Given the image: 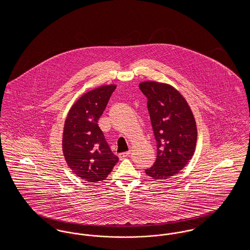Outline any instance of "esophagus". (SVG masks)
I'll use <instances>...</instances> for the list:
<instances>
[{"instance_id":"34e87169","label":"esophagus","mask_w":250,"mask_h":250,"mask_svg":"<svg viewBox=\"0 0 250 250\" xmlns=\"http://www.w3.org/2000/svg\"><path fill=\"white\" fill-rule=\"evenodd\" d=\"M129 155H130V151H128V152H125V153H121V154H119V158L122 160V159H124V158L127 157Z\"/></svg>"}]
</instances>
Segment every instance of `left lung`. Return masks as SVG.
<instances>
[{
    "mask_svg": "<svg viewBox=\"0 0 250 250\" xmlns=\"http://www.w3.org/2000/svg\"><path fill=\"white\" fill-rule=\"evenodd\" d=\"M139 87L148 99L157 148L155 164L145 173L155 180H166L180 172L194 155L196 121L186 98L173 86L147 81Z\"/></svg>",
    "mask_w": 250,
    "mask_h": 250,
    "instance_id": "obj_1",
    "label": "left lung"
}]
</instances>
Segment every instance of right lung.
<instances>
[{"label": "right lung", "mask_w": 250, "mask_h": 250, "mask_svg": "<svg viewBox=\"0 0 250 250\" xmlns=\"http://www.w3.org/2000/svg\"><path fill=\"white\" fill-rule=\"evenodd\" d=\"M115 88V84L103 85L85 93L74 103L64 122V159L72 171L88 183L105 180L119 159L97 124Z\"/></svg>", "instance_id": "right-lung-1"}]
</instances>
